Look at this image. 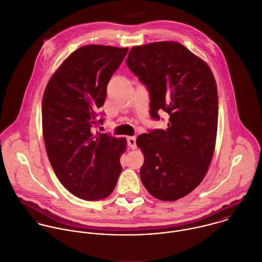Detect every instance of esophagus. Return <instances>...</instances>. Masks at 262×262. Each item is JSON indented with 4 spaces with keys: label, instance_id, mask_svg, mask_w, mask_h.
I'll return each instance as SVG.
<instances>
[{
    "label": "esophagus",
    "instance_id": "34e87169",
    "mask_svg": "<svg viewBox=\"0 0 262 262\" xmlns=\"http://www.w3.org/2000/svg\"><path fill=\"white\" fill-rule=\"evenodd\" d=\"M127 145H128V147L132 148V149H136V148H137L136 138H135V137H128V138H127Z\"/></svg>",
    "mask_w": 262,
    "mask_h": 262
}]
</instances>
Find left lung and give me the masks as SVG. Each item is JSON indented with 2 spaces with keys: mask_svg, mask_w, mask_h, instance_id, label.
Masks as SVG:
<instances>
[{
  "mask_svg": "<svg viewBox=\"0 0 262 262\" xmlns=\"http://www.w3.org/2000/svg\"><path fill=\"white\" fill-rule=\"evenodd\" d=\"M126 64L150 92V114H169L168 127L137 138L145 161L142 182L151 195L174 202L205 178L217 129V89L208 63L175 41L134 47Z\"/></svg>",
  "mask_w": 262,
  "mask_h": 262,
  "instance_id": "8db88e82",
  "label": "left lung"
}]
</instances>
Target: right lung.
Listing matches in <instances>:
<instances>
[{
    "label": "right lung",
    "mask_w": 262,
    "mask_h": 262,
    "mask_svg": "<svg viewBox=\"0 0 262 262\" xmlns=\"http://www.w3.org/2000/svg\"><path fill=\"white\" fill-rule=\"evenodd\" d=\"M128 49L89 45L71 53L50 79L42 98V134L60 183L85 201L107 198L122 170L125 138L93 133L107 84Z\"/></svg>",
    "instance_id": "1"
}]
</instances>
